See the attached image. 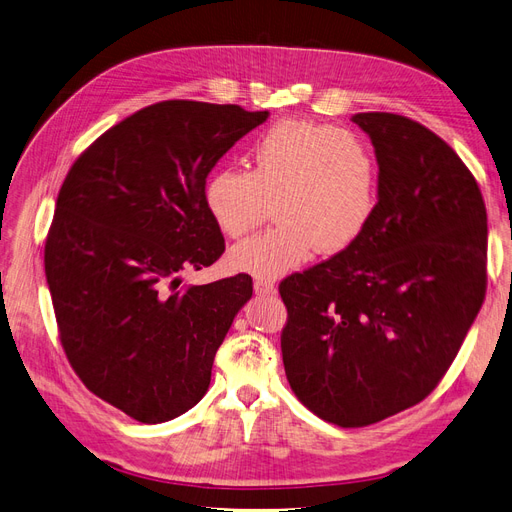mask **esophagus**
Returning a JSON list of instances; mask_svg holds the SVG:
<instances>
[{
    "instance_id": "obj_1",
    "label": "esophagus",
    "mask_w": 512,
    "mask_h": 512,
    "mask_svg": "<svg viewBox=\"0 0 512 512\" xmlns=\"http://www.w3.org/2000/svg\"><path fill=\"white\" fill-rule=\"evenodd\" d=\"M253 288H255L257 295H272V293H276V284L272 280H263V278H257L253 282Z\"/></svg>"
}]
</instances>
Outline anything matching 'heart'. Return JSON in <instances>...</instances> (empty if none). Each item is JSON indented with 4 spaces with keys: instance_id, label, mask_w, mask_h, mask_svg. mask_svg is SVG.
Returning <instances> with one entry per match:
<instances>
[{
    "instance_id": "obj_1",
    "label": "heart",
    "mask_w": 512,
    "mask_h": 512,
    "mask_svg": "<svg viewBox=\"0 0 512 512\" xmlns=\"http://www.w3.org/2000/svg\"><path fill=\"white\" fill-rule=\"evenodd\" d=\"M249 169L219 167L203 184V205L219 232L238 238L270 213L278 224L238 242L236 270L276 278L311 253L335 255L358 240L381 194V163L370 142L328 123L282 119L247 150Z\"/></svg>"
}]
</instances>
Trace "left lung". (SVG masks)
<instances>
[{
	"mask_svg": "<svg viewBox=\"0 0 512 512\" xmlns=\"http://www.w3.org/2000/svg\"><path fill=\"white\" fill-rule=\"evenodd\" d=\"M351 121L381 163L374 217L349 249L278 286L288 385L307 410L345 429L422 402L452 366L487 288L485 203L452 146L402 115Z\"/></svg>",
	"mask_w": 512,
	"mask_h": 512,
	"instance_id": "8db88e82",
	"label": "left lung"
}]
</instances>
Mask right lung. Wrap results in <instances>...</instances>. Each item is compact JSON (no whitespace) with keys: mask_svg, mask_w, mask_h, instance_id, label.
<instances>
[{"mask_svg":"<svg viewBox=\"0 0 512 512\" xmlns=\"http://www.w3.org/2000/svg\"><path fill=\"white\" fill-rule=\"evenodd\" d=\"M268 117L236 104H150L104 131L64 177L43 251L58 337L81 383L138 422L201 402L253 295L249 274L203 286H182V274L226 251L203 184Z\"/></svg>","mask_w":512,"mask_h":512,"instance_id":"right-lung-1","label":"right lung"}]
</instances>
